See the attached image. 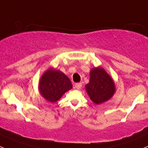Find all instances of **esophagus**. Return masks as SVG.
<instances>
[{
    "mask_svg": "<svg viewBox=\"0 0 148 148\" xmlns=\"http://www.w3.org/2000/svg\"><path fill=\"white\" fill-rule=\"evenodd\" d=\"M82 83H77L75 84V88L77 89H80L82 88Z\"/></svg>",
    "mask_w": 148,
    "mask_h": 148,
    "instance_id": "esophagus-1",
    "label": "esophagus"
}]
</instances>
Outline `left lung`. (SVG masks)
<instances>
[{"mask_svg": "<svg viewBox=\"0 0 148 148\" xmlns=\"http://www.w3.org/2000/svg\"><path fill=\"white\" fill-rule=\"evenodd\" d=\"M89 82L85 89L91 100L100 104L110 100L116 92L115 84L111 76L101 66L95 67L89 72Z\"/></svg>", "mask_w": 148, "mask_h": 148, "instance_id": "left-lung-1", "label": "left lung"}]
</instances>
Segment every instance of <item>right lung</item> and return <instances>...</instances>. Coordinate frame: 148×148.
<instances>
[{
	"label": "right lung",
	"mask_w": 148,
	"mask_h": 148,
	"mask_svg": "<svg viewBox=\"0 0 148 148\" xmlns=\"http://www.w3.org/2000/svg\"><path fill=\"white\" fill-rule=\"evenodd\" d=\"M72 89L71 81L60 70L53 67L48 69L42 74L38 83L39 93L46 100L57 102L67 92Z\"/></svg>",
	"instance_id": "obj_1"
}]
</instances>
